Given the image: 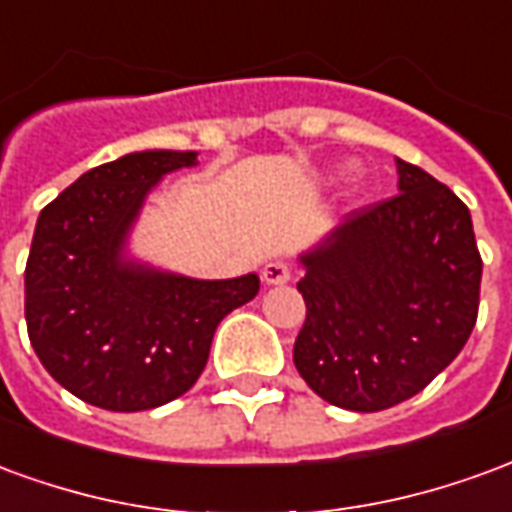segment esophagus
I'll list each match as a JSON object with an SVG mask.
<instances>
[{"mask_svg":"<svg viewBox=\"0 0 512 512\" xmlns=\"http://www.w3.org/2000/svg\"><path fill=\"white\" fill-rule=\"evenodd\" d=\"M290 279V266L282 260H271L263 266V282L266 285H285Z\"/></svg>","mask_w":512,"mask_h":512,"instance_id":"obj_1","label":"esophagus"}]
</instances>
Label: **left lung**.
I'll use <instances>...</instances> for the list:
<instances>
[{"instance_id": "obj_1", "label": "left lung", "mask_w": 512, "mask_h": 512, "mask_svg": "<svg viewBox=\"0 0 512 512\" xmlns=\"http://www.w3.org/2000/svg\"><path fill=\"white\" fill-rule=\"evenodd\" d=\"M395 164L400 194L348 213L299 255L307 321L293 345L296 370L326 403L367 414L439 376L480 304L469 208L425 169Z\"/></svg>"}]
</instances>
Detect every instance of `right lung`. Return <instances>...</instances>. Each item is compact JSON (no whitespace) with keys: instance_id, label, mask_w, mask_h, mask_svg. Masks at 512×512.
Segmentation results:
<instances>
[{"instance_id":"obj_1","label":"right lung","mask_w":512,"mask_h":512,"mask_svg":"<svg viewBox=\"0 0 512 512\" xmlns=\"http://www.w3.org/2000/svg\"><path fill=\"white\" fill-rule=\"evenodd\" d=\"M197 150H136L84 172L38 216L24 312L51 378L90 406H164L205 370L216 326L252 301L257 274L194 279L131 255L150 191Z\"/></svg>"}]
</instances>
